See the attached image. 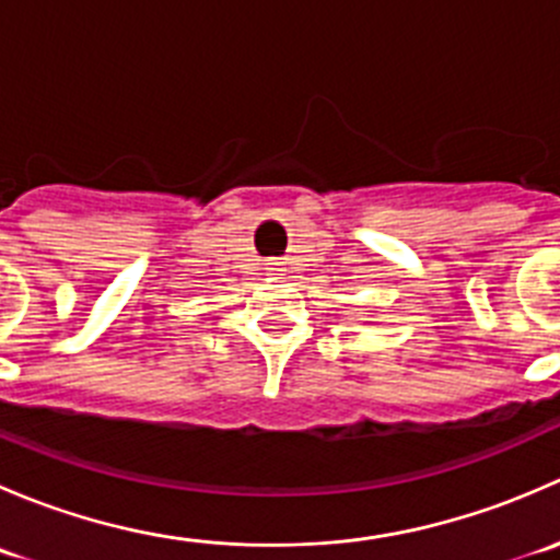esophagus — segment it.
I'll return each instance as SVG.
<instances>
[{"mask_svg": "<svg viewBox=\"0 0 560 560\" xmlns=\"http://www.w3.org/2000/svg\"><path fill=\"white\" fill-rule=\"evenodd\" d=\"M270 270H276V268H270Z\"/></svg>", "mask_w": 560, "mask_h": 560, "instance_id": "34e87169", "label": "esophagus"}]
</instances>
